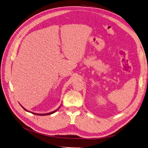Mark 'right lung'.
I'll return each mask as SVG.
<instances>
[{
  "mask_svg": "<svg viewBox=\"0 0 148 148\" xmlns=\"http://www.w3.org/2000/svg\"><path fill=\"white\" fill-rule=\"evenodd\" d=\"M20 106L23 107V108L24 109V110H25L26 111H27V112H31V113H32V114H35V115H51V114H53V113H55L56 111H57L58 110V109H59L60 107V106L59 107V108H58L57 110H54V111H52V112H49V113H46V114H37V113H34V112H29V110H26V109H25L24 107L22 106L21 104H20Z\"/></svg>",
  "mask_w": 148,
  "mask_h": 148,
  "instance_id": "obj_1",
  "label": "right lung"
}]
</instances>
